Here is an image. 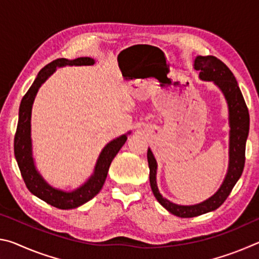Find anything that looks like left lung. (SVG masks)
I'll use <instances>...</instances> for the list:
<instances>
[{"label": "left lung", "mask_w": 259, "mask_h": 259, "mask_svg": "<svg viewBox=\"0 0 259 259\" xmlns=\"http://www.w3.org/2000/svg\"><path fill=\"white\" fill-rule=\"evenodd\" d=\"M194 68L200 71L199 76L203 81H212L222 93L229 105L230 120V161L229 170L224 182L214 194L203 202L193 205H179L172 203L160 194L156 185V160L152 151L148 148L147 161L150 166V184L153 194L169 212L182 218H190L207 213L224 203V201L233 190L236 182L242 175L245 161V143L249 134V112L245 105L243 96L238 85L233 73L223 63L213 56H198L194 60Z\"/></svg>", "instance_id": "left-lung-1"}]
</instances>
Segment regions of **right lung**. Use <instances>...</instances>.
<instances>
[{
    "label": "right lung",
    "mask_w": 259,
    "mask_h": 259,
    "mask_svg": "<svg viewBox=\"0 0 259 259\" xmlns=\"http://www.w3.org/2000/svg\"><path fill=\"white\" fill-rule=\"evenodd\" d=\"M94 64L95 59L90 57H81V58L74 60L65 58L54 60L38 72L33 84L30 85L28 91L21 99L19 106L18 125H17L15 135V156L20 174L30 193L58 209L77 208L97 195L106 181L109 165H111L113 159L128 139V136L122 135L109 142L100 153L95 166V171L91 175V177L82 186L72 192H65L50 186L35 168L32 139H30V116H32V106L35 96H36L38 89L47 81V78L55 73L57 67L73 66V65L74 66H82V65Z\"/></svg>",
    "instance_id": "1"
}]
</instances>
